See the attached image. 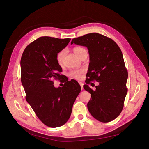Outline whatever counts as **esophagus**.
Listing matches in <instances>:
<instances>
[{
	"instance_id": "1",
	"label": "esophagus",
	"mask_w": 149,
	"mask_h": 149,
	"mask_svg": "<svg viewBox=\"0 0 149 149\" xmlns=\"http://www.w3.org/2000/svg\"><path fill=\"white\" fill-rule=\"evenodd\" d=\"M79 84L80 86H81V90H82V89H83V85H84V84H83L82 82H79Z\"/></svg>"
}]
</instances>
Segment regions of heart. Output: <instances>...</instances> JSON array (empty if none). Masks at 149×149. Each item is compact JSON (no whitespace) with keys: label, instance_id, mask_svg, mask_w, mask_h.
Returning a JSON list of instances; mask_svg holds the SVG:
<instances>
[{"label":"heart","instance_id":"b5f03b06","mask_svg":"<svg viewBox=\"0 0 149 149\" xmlns=\"http://www.w3.org/2000/svg\"><path fill=\"white\" fill-rule=\"evenodd\" d=\"M74 52L79 58H81L84 54V52H86V50L83 48L81 47H75L73 49ZM65 55V51L62 50L58 54L56 55V62L59 65H61L63 63V59L64 58V56ZM85 72V70L83 68L77 69V70H74L70 72L69 75L73 79H80L81 78L82 74H84Z\"/></svg>","mask_w":149,"mask_h":149}]
</instances>
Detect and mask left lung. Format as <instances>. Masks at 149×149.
Wrapping results in <instances>:
<instances>
[{
	"label": "left lung",
	"mask_w": 149,
	"mask_h": 149,
	"mask_svg": "<svg viewBox=\"0 0 149 149\" xmlns=\"http://www.w3.org/2000/svg\"><path fill=\"white\" fill-rule=\"evenodd\" d=\"M86 47L90 63L84 88L91 94L87 107L91 116L99 121L108 123L121 113L127 93L128 72L122 52L111 39L98 33L74 38L71 44ZM99 82L93 91L88 86L91 80Z\"/></svg>",
	"instance_id": "obj_1"
}]
</instances>
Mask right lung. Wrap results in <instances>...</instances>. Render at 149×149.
<instances>
[{
	"label": "right lung",
	"instance_id": "1",
	"mask_svg": "<svg viewBox=\"0 0 149 149\" xmlns=\"http://www.w3.org/2000/svg\"><path fill=\"white\" fill-rule=\"evenodd\" d=\"M70 40L40 37L26 47L20 60L21 82L26 100L39 119L52 128L67 123L81 91L75 80L68 81L62 87L55 88L53 85L52 80L59 79L62 71L56 62V55Z\"/></svg>",
	"mask_w": 149,
	"mask_h": 149
}]
</instances>
